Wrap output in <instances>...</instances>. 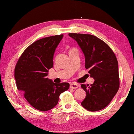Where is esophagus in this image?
Wrapping results in <instances>:
<instances>
[{
  "label": "esophagus",
  "mask_w": 134,
  "mask_h": 134,
  "mask_svg": "<svg viewBox=\"0 0 134 134\" xmlns=\"http://www.w3.org/2000/svg\"><path fill=\"white\" fill-rule=\"evenodd\" d=\"M79 87V85L77 84H75V83H72V84H70V87L71 88H72V89H76Z\"/></svg>",
  "instance_id": "34e87169"
}]
</instances>
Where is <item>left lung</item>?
<instances>
[{"instance_id":"8db88e82","label":"left lung","mask_w":134,"mask_h":134,"mask_svg":"<svg viewBox=\"0 0 134 134\" xmlns=\"http://www.w3.org/2000/svg\"><path fill=\"white\" fill-rule=\"evenodd\" d=\"M78 43L85 56V67L95 81L91 85L81 84L86 97L82 106L91 112L105 108L116 95L120 86L118 64L108 45L93 35L69 33Z\"/></svg>"}]
</instances>
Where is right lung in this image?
Masks as SVG:
<instances>
[{
    "label": "right lung",
    "mask_w": 134,
    "mask_h": 134,
    "mask_svg": "<svg viewBox=\"0 0 134 134\" xmlns=\"http://www.w3.org/2000/svg\"><path fill=\"white\" fill-rule=\"evenodd\" d=\"M63 35L41 39L22 54L14 69L16 86L28 102L41 111L51 110L57 105L60 94L69 88L68 82L54 83L47 76L53 67V56Z\"/></svg>",
    "instance_id": "right-lung-1"
}]
</instances>
